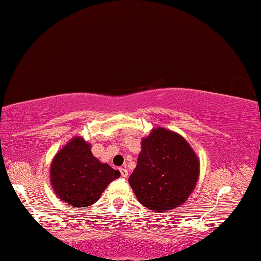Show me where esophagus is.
<instances>
[{
	"instance_id": "1",
	"label": "esophagus",
	"mask_w": 261,
	"mask_h": 261,
	"mask_svg": "<svg viewBox=\"0 0 261 261\" xmlns=\"http://www.w3.org/2000/svg\"><path fill=\"white\" fill-rule=\"evenodd\" d=\"M120 171H121L122 177H127V176H129V170H127L125 167L124 168H121Z\"/></svg>"
}]
</instances>
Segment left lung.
<instances>
[{"label":"left lung","mask_w":261,"mask_h":261,"mask_svg":"<svg viewBox=\"0 0 261 261\" xmlns=\"http://www.w3.org/2000/svg\"><path fill=\"white\" fill-rule=\"evenodd\" d=\"M141 151L129 184L143 206L158 213L173 211L191 196L200 162L184 137L154 127L140 141Z\"/></svg>","instance_id":"left-lung-1"}]
</instances>
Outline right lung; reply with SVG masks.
Returning a JSON list of instances; mask_svg holds the SVG:
<instances>
[{
	"instance_id": "1",
	"label": "right lung",
	"mask_w": 261,
	"mask_h": 261,
	"mask_svg": "<svg viewBox=\"0 0 261 261\" xmlns=\"http://www.w3.org/2000/svg\"><path fill=\"white\" fill-rule=\"evenodd\" d=\"M49 176L57 197L81 208L98 201L108 184L121 173L96 159L91 152V144L76 136L53 158Z\"/></svg>"
}]
</instances>
